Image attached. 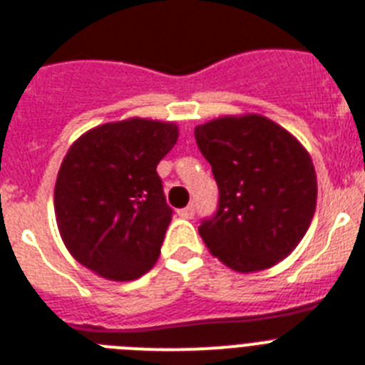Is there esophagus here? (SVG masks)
<instances>
[{
	"mask_svg": "<svg viewBox=\"0 0 365 365\" xmlns=\"http://www.w3.org/2000/svg\"><path fill=\"white\" fill-rule=\"evenodd\" d=\"M178 215L183 219H192L195 217V206H187V208H182V210H178Z\"/></svg>",
	"mask_w": 365,
	"mask_h": 365,
	"instance_id": "34e87169",
	"label": "esophagus"
}]
</instances>
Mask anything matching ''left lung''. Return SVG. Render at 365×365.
Wrapping results in <instances>:
<instances>
[{
	"mask_svg": "<svg viewBox=\"0 0 365 365\" xmlns=\"http://www.w3.org/2000/svg\"><path fill=\"white\" fill-rule=\"evenodd\" d=\"M195 138L219 189L217 210L198 227L206 247L242 274L277 264L300 244L315 213L309 153L257 114L208 121Z\"/></svg>",
	"mask_w": 365,
	"mask_h": 365,
	"instance_id": "left-lung-1",
	"label": "left lung"
}]
</instances>
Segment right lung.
Here are the masks:
<instances>
[{"instance_id": "1", "label": "right lung", "mask_w": 365, "mask_h": 365, "mask_svg": "<svg viewBox=\"0 0 365 365\" xmlns=\"http://www.w3.org/2000/svg\"><path fill=\"white\" fill-rule=\"evenodd\" d=\"M176 140L174 123L133 118L96 127L69 148L54 208L80 264L114 281L136 279L155 264L173 221L157 165Z\"/></svg>"}]
</instances>
